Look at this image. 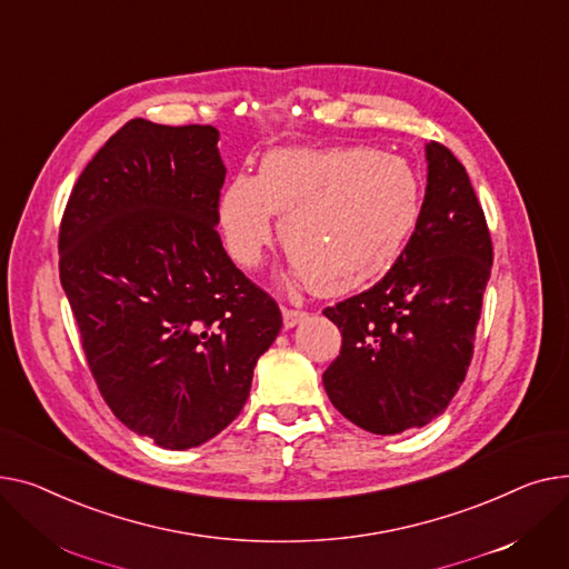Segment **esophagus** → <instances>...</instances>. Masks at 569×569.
<instances>
[{"instance_id":"esophagus-1","label":"esophagus","mask_w":569,"mask_h":569,"mask_svg":"<svg viewBox=\"0 0 569 569\" xmlns=\"http://www.w3.org/2000/svg\"><path fill=\"white\" fill-rule=\"evenodd\" d=\"M306 317H308V312H303V310L282 308V321H284V328H293V326H298V323L303 321Z\"/></svg>"}]
</instances>
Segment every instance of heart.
<instances>
[{
	"label": "heart",
	"mask_w": 569,
	"mask_h": 569,
	"mask_svg": "<svg viewBox=\"0 0 569 569\" xmlns=\"http://www.w3.org/2000/svg\"><path fill=\"white\" fill-rule=\"evenodd\" d=\"M422 207L413 164L370 147L276 149L259 174H237L220 194L218 224L229 257L254 269L280 239L291 273L321 296L360 289L402 252Z\"/></svg>",
	"instance_id": "b5f03b06"
}]
</instances>
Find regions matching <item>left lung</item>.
<instances>
[{"instance_id": "8db88e82", "label": "left lung", "mask_w": 569, "mask_h": 569, "mask_svg": "<svg viewBox=\"0 0 569 569\" xmlns=\"http://www.w3.org/2000/svg\"><path fill=\"white\" fill-rule=\"evenodd\" d=\"M491 237L463 164L427 144L418 224L390 271L323 315L342 332L323 388L345 418L399 433L441 416L473 358Z\"/></svg>"}]
</instances>
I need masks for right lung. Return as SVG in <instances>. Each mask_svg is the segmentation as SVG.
I'll use <instances>...</instances> for the list:
<instances>
[{"instance_id":"obj_1","label":"right lung","mask_w":569,"mask_h":569,"mask_svg":"<svg viewBox=\"0 0 569 569\" xmlns=\"http://www.w3.org/2000/svg\"><path fill=\"white\" fill-rule=\"evenodd\" d=\"M213 126L132 119L84 167L59 227V276L96 386L156 446H202L237 418L276 300L222 248Z\"/></svg>"}]
</instances>
